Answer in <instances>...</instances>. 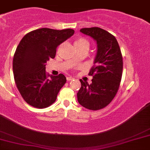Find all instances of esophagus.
<instances>
[{
    "label": "esophagus",
    "mask_w": 150,
    "mask_h": 150,
    "mask_svg": "<svg viewBox=\"0 0 150 150\" xmlns=\"http://www.w3.org/2000/svg\"><path fill=\"white\" fill-rule=\"evenodd\" d=\"M73 79V78L71 77V76H68V77H67V80L68 81H71V80H72Z\"/></svg>",
    "instance_id": "esophagus-1"
}]
</instances>
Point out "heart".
<instances>
[{"label":"heart","instance_id":"heart-1","mask_svg":"<svg viewBox=\"0 0 150 150\" xmlns=\"http://www.w3.org/2000/svg\"><path fill=\"white\" fill-rule=\"evenodd\" d=\"M74 45L76 47H82V46H84V45H88V42L86 40V38H77L75 42H74ZM73 62H77V59L76 58H74L73 59Z\"/></svg>","mask_w":150,"mask_h":150}]
</instances>
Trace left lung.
I'll return each mask as SVG.
<instances>
[{"label": "left lung", "mask_w": 150, "mask_h": 150, "mask_svg": "<svg viewBox=\"0 0 150 150\" xmlns=\"http://www.w3.org/2000/svg\"><path fill=\"white\" fill-rule=\"evenodd\" d=\"M80 32L91 37L97 45L94 66L89 72L92 82L80 79L79 103L90 110H99L112 102L116 95L123 72V57L115 37L100 27L82 28Z\"/></svg>", "instance_id": "left-lung-1"}]
</instances>
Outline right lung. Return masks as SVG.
I'll return each instance as SVG.
<instances>
[{"label": "right lung", "instance_id": "add662e5", "mask_svg": "<svg viewBox=\"0 0 150 150\" xmlns=\"http://www.w3.org/2000/svg\"><path fill=\"white\" fill-rule=\"evenodd\" d=\"M74 33L72 29L41 28L26 34L17 47L12 69L16 86L29 105L43 108L56 101L66 77L47 75L46 63L56 56V48Z\"/></svg>", "mask_w": 150, "mask_h": 150}]
</instances>
